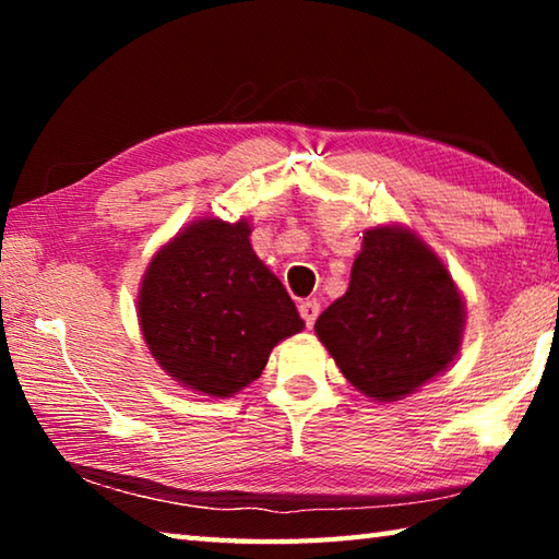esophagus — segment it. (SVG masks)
Wrapping results in <instances>:
<instances>
[{
	"instance_id": "obj_1",
	"label": "esophagus",
	"mask_w": 559,
	"mask_h": 559,
	"mask_svg": "<svg viewBox=\"0 0 559 559\" xmlns=\"http://www.w3.org/2000/svg\"><path fill=\"white\" fill-rule=\"evenodd\" d=\"M298 310H300V318L306 320V325L313 328L318 316H320V302L318 300H302L300 306H298Z\"/></svg>"
}]
</instances>
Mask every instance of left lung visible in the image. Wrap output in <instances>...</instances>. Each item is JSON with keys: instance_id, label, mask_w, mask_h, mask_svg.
Listing matches in <instances>:
<instances>
[{"instance_id": "8db88e82", "label": "left lung", "mask_w": 559, "mask_h": 559, "mask_svg": "<svg viewBox=\"0 0 559 559\" xmlns=\"http://www.w3.org/2000/svg\"><path fill=\"white\" fill-rule=\"evenodd\" d=\"M316 333L359 392L394 402L453 362L463 300L427 243L377 226L362 236L347 293L320 313Z\"/></svg>"}]
</instances>
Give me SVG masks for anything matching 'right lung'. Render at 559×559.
<instances>
[{"mask_svg": "<svg viewBox=\"0 0 559 559\" xmlns=\"http://www.w3.org/2000/svg\"><path fill=\"white\" fill-rule=\"evenodd\" d=\"M249 222L200 219L150 261L138 313L159 367L179 384L231 396L263 372L271 349L302 330L288 290L263 266Z\"/></svg>", "mask_w": 559, "mask_h": 559, "instance_id": "right-lung-1", "label": "right lung"}]
</instances>
